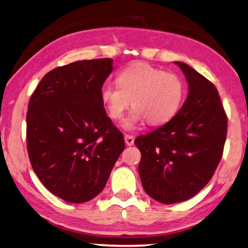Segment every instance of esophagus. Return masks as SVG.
I'll use <instances>...</instances> for the list:
<instances>
[{"instance_id": "obj_1", "label": "esophagus", "mask_w": 248, "mask_h": 248, "mask_svg": "<svg viewBox=\"0 0 248 248\" xmlns=\"http://www.w3.org/2000/svg\"><path fill=\"white\" fill-rule=\"evenodd\" d=\"M124 141H125V145H127V146L134 145L135 137H134V136H131V135H124Z\"/></svg>"}]
</instances>
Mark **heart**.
Listing matches in <instances>:
<instances>
[{"mask_svg": "<svg viewBox=\"0 0 248 248\" xmlns=\"http://www.w3.org/2000/svg\"><path fill=\"white\" fill-rule=\"evenodd\" d=\"M117 81L118 85L102 86L101 100L114 120L120 119L131 103L134 109L124 121L128 130L145 120L153 125L166 124L177 113L186 93L179 76L145 62L124 68Z\"/></svg>", "mask_w": 248, "mask_h": 248, "instance_id": "b5f03b06", "label": "heart"}]
</instances>
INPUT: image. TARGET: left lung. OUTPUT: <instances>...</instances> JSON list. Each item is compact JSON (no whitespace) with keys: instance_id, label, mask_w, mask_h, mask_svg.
<instances>
[{"instance_id":"8db88e82","label":"left lung","mask_w":248,"mask_h":248,"mask_svg":"<svg viewBox=\"0 0 248 248\" xmlns=\"http://www.w3.org/2000/svg\"><path fill=\"white\" fill-rule=\"evenodd\" d=\"M175 64L189 83L182 108L169 123L135 139L149 197L165 204L189 200L209 183L222 157L227 116L216 86L189 65Z\"/></svg>"}]
</instances>
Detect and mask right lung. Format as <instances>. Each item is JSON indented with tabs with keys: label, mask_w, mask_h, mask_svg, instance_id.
<instances>
[{
	"label": "right lung",
	"mask_w": 248,
	"mask_h": 248,
	"mask_svg": "<svg viewBox=\"0 0 248 248\" xmlns=\"http://www.w3.org/2000/svg\"><path fill=\"white\" fill-rule=\"evenodd\" d=\"M112 69L111 58L61 66L44 76L28 104L31 166L44 186L66 202L96 197L124 149L101 100Z\"/></svg>",
	"instance_id": "right-lung-1"
}]
</instances>
